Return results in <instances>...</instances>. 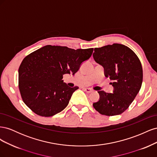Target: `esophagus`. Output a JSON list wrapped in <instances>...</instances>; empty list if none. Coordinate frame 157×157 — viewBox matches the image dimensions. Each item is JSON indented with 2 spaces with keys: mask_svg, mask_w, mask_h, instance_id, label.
<instances>
[{
  "mask_svg": "<svg viewBox=\"0 0 157 157\" xmlns=\"http://www.w3.org/2000/svg\"><path fill=\"white\" fill-rule=\"evenodd\" d=\"M83 90H84L85 92H86L87 93H91L92 92V90L89 88H84Z\"/></svg>",
  "mask_w": 157,
  "mask_h": 157,
  "instance_id": "esophagus-1",
  "label": "esophagus"
}]
</instances>
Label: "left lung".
<instances>
[{
    "instance_id": "8db88e82",
    "label": "left lung",
    "mask_w": 157,
    "mask_h": 157,
    "mask_svg": "<svg viewBox=\"0 0 157 157\" xmlns=\"http://www.w3.org/2000/svg\"><path fill=\"white\" fill-rule=\"evenodd\" d=\"M94 60L102 65L106 77L113 80V93L98 91L99 99L94 103L103 115H120L129 107L141 88L143 69L138 57L128 46L115 43L95 48Z\"/></svg>"
}]
</instances>
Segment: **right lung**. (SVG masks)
Segmentation results:
<instances>
[{"instance_id": "1", "label": "right lung", "mask_w": 157, "mask_h": 157, "mask_svg": "<svg viewBox=\"0 0 157 157\" xmlns=\"http://www.w3.org/2000/svg\"><path fill=\"white\" fill-rule=\"evenodd\" d=\"M94 48L74 50L67 46L46 45L23 59L18 70L19 89L23 102L41 117H52L67 106L73 93L63 82V75H75Z\"/></svg>"}]
</instances>
